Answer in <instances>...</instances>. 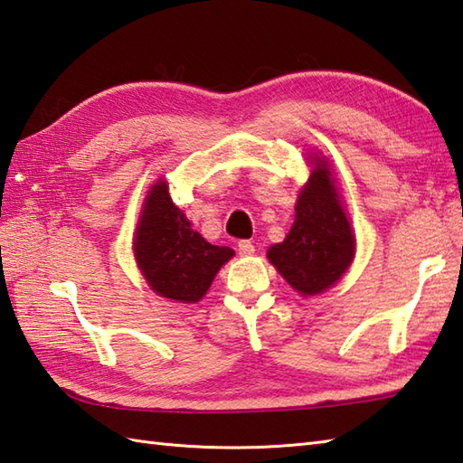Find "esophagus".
Segmentation results:
<instances>
[{"label":"esophagus","instance_id":"esophagus-1","mask_svg":"<svg viewBox=\"0 0 463 463\" xmlns=\"http://www.w3.org/2000/svg\"><path fill=\"white\" fill-rule=\"evenodd\" d=\"M237 250L241 257H250V254H254V244L250 241H239Z\"/></svg>","mask_w":463,"mask_h":463}]
</instances>
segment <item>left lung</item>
<instances>
[{"label":"left lung","mask_w":463,"mask_h":463,"mask_svg":"<svg viewBox=\"0 0 463 463\" xmlns=\"http://www.w3.org/2000/svg\"><path fill=\"white\" fill-rule=\"evenodd\" d=\"M317 161V169L300 191L290 232L269 249V260L300 294L330 288L348 270L354 257L352 229L336 186L326 163Z\"/></svg>","instance_id":"obj_1"}]
</instances>
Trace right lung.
<instances>
[{"label": "right lung", "instance_id": "obj_1", "mask_svg": "<svg viewBox=\"0 0 463 463\" xmlns=\"http://www.w3.org/2000/svg\"><path fill=\"white\" fill-rule=\"evenodd\" d=\"M234 250L206 242L159 181L146 194L135 232V257L149 287L165 298L196 302Z\"/></svg>", "mask_w": 463, "mask_h": 463}]
</instances>
